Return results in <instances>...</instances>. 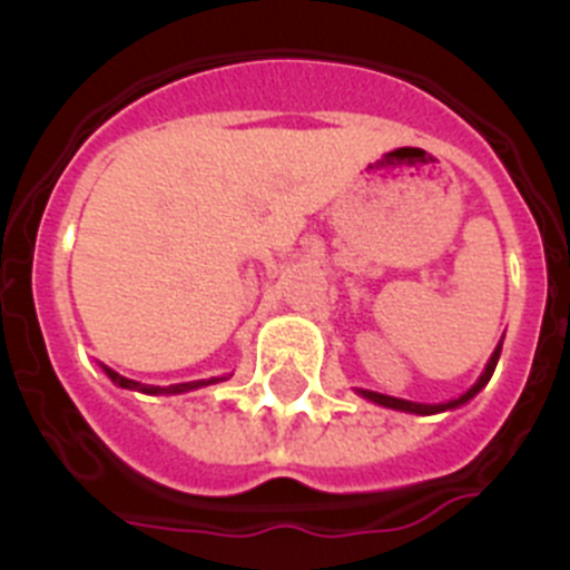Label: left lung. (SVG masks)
<instances>
[{"label": "left lung", "mask_w": 570, "mask_h": 570, "mask_svg": "<svg viewBox=\"0 0 570 570\" xmlns=\"http://www.w3.org/2000/svg\"><path fill=\"white\" fill-rule=\"evenodd\" d=\"M500 351L502 345H497V351H493L491 362H488L485 374L480 376V382L468 391V394H462L460 400H451V402H442V405H420V402H407V400H396V396H385V394H374V391H360L365 400L376 402V405H385V407H396V411H411V414H440V411H448V407H456L462 405V402H468L471 396H476L482 391V387L488 385V380L493 376V367H497V360H500Z\"/></svg>", "instance_id": "1"}]
</instances>
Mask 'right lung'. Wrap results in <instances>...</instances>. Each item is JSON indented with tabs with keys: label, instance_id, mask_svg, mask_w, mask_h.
<instances>
[{
	"label": "right lung",
	"instance_id": "obj_1",
	"mask_svg": "<svg viewBox=\"0 0 570 570\" xmlns=\"http://www.w3.org/2000/svg\"><path fill=\"white\" fill-rule=\"evenodd\" d=\"M105 374L116 382L119 387H134V391H142V394H185V391H194V387H203V385H214V382H223L225 376H210V380H196V382H183V385H168V387H159V385H142V382H134V380H125L119 376L116 371L105 367Z\"/></svg>",
	"mask_w": 570,
	"mask_h": 570
}]
</instances>
